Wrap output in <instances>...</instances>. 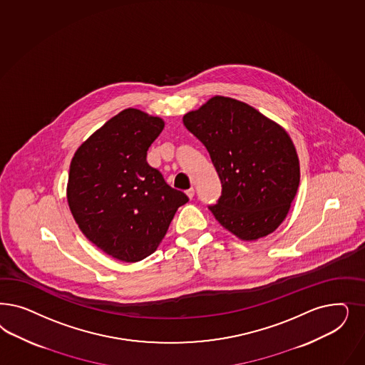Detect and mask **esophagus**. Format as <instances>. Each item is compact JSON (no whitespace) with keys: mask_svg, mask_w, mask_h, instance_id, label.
Masks as SVG:
<instances>
[{"mask_svg":"<svg viewBox=\"0 0 365 365\" xmlns=\"http://www.w3.org/2000/svg\"><path fill=\"white\" fill-rule=\"evenodd\" d=\"M187 196H188L189 199H192V197L195 196V189H188V190H187Z\"/></svg>","mask_w":365,"mask_h":365,"instance_id":"34e87169","label":"esophagus"}]
</instances>
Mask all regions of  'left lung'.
I'll use <instances>...</instances> for the list:
<instances>
[{"label":"left lung","mask_w":365,"mask_h":365,"mask_svg":"<svg viewBox=\"0 0 365 365\" xmlns=\"http://www.w3.org/2000/svg\"><path fill=\"white\" fill-rule=\"evenodd\" d=\"M182 123L211 155L222 181L215 219L232 235L255 242L286 219L299 185V160L287 131L247 103L215 95Z\"/></svg>","instance_id":"obj_1"}]
</instances>
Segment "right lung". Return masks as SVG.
<instances>
[{"label":"right lung","mask_w":365,"mask_h":365,"mask_svg":"<svg viewBox=\"0 0 365 365\" xmlns=\"http://www.w3.org/2000/svg\"><path fill=\"white\" fill-rule=\"evenodd\" d=\"M163 118L125 108L83 142L71 160L67 201L83 235L107 255L134 263L153 254L185 193L146 163Z\"/></svg>","instance_id":"obj_1"}]
</instances>
